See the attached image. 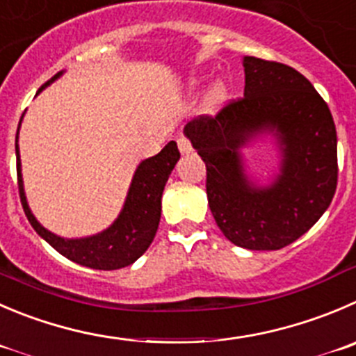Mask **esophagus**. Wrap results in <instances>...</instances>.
<instances>
[{
    "label": "esophagus",
    "instance_id": "esophagus-1",
    "mask_svg": "<svg viewBox=\"0 0 356 356\" xmlns=\"http://www.w3.org/2000/svg\"><path fill=\"white\" fill-rule=\"evenodd\" d=\"M178 148H180V154L181 155H187V154H191L192 152V145H191V141L187 140V138H178Z\"/></svg>",
    "mask_w": 356,
    "mask_h": 356
}]
</instances>
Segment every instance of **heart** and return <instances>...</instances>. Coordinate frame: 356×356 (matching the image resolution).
<instances>
[{"label": "heart", "mask_w": 356, "mask_h": 356, "mask_svg": "<svg viewBox=\"0 0 356 356\" xmlns=\"http://www.w3.org/2000/svg\"><path fill=\"white\" fill-rule=\"evenodd\" d=\"M223 94H225V83L215 82L211 87H209L208 94H206V103H208L209 106H213V104H216L220 99H222Z\"/></svg>", "instance_id": "obj_1"}]
</instances>
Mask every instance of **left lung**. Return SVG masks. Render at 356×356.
Masks as SVG:
<instances>
[{"instance_id": "obj_1", "label": "left lung", "mask_w": 356, "mask_h": 356, "mask_svg": "<svg viewBox=\"0 0 356 356\" xmlns=\"http://www.w3.org/2000/svg\"><path fill=\"white\" fill-rule=\"evenodd\" d=\"M245 97L216 117L185 125L206 164V194L216 225L246 250H280L306 234L337 187V134L309 80L282 63L246 56ZM273 136L278 172L260 186L245 172L242 148Z\"/></svg>"}]
</instances>
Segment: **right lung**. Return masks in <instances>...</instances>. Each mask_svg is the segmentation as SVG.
<instances>
[{
	"instance_id": "obj_1",
	"label": "right lung",
	"mask_w": 356,
	"mask_h": 356,
	"mask_svg": "<svg viewBox=\"0 0 356 356\" xmlns=\"http://www.w3.org/2000/svg\"><path fill=\"white\" fill-rule=\"evenodd\" d=\"M63 73L64 71H59L57 74H54L36 94L56 82ZM22 117H20V122H22ZM19 129H17L15 138V154L20 202H22L24 213L28 216L29 223L38 232V236H42L60 255L80 264V266L90 267V269L111 270L136 262L152 245L159 222H161L162 192H164L169 175L180 159V152H178L175 141H169L154 157L140 162L133 175V180H131L124 206L108 229L94 236H87V238H60L45 229L36 220L28 204L26 192H24L22 168H20Z\"/></svg>"
}]
</instances>
